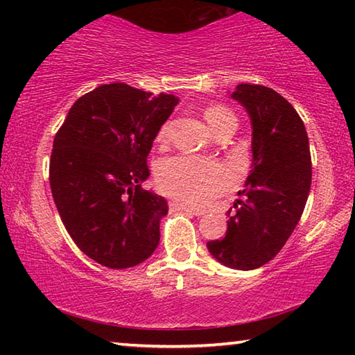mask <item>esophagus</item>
<instances>
[{
    "instance_id": "obj_1",
    "label": "esophagus",
    "mask_w": 355,
    "mask_h": 355,
    "mask_svg": "<svg viewBox=\"0 0 355 355\" xmlns=\"http://www.w3.org/2000/svg\"><path fill=\"white\" fill-rule=\"evenodd\" d=\"M169 207H171L172 209H177V211H184V213H191V214H196V216L203 214L202 211H199V209L191 208V207L184 205V203L178 202V200H171V202H169Z\"/></svg>"
}]
</instances>
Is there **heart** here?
<instances>
[{
    "label": "heart",
    "mask_w": 355,
    "mask_h": 355,
    "mask_svg": "<svg viewBox=\"0 0 355 355\" xmlns=\"http://www.w3.org/2000/svg\"><path fill=\"white\" fill-rule=\"evenodd\" d=\"M205 119L216 135L227 127L236 125V117L227 106L213 105L205 110ZM171 123L166 122L158 130L156 141L166 142ZM233 183L227 167L213 161H202L191 156H172L161 161L156 169V184L161 192L188 205L205 207L220 196Z\"/></svg>",
    "instance_id": "1"
}]
</instances>
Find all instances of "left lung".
<instances>
[{"mask_svg": "<svg viewBox=\"0 0 355 355\" xmlns=\"http://www.w3.org/2000/svg\"><path fill=\"white\" fill-rule=\"evenodd\" d=\"M238 100L252 120V169L243 199L228 211L227 233L208 241L216 260L249 271L271 261L296 228L309 199L311 156L302 119L271 87L239 84Z\"/></svg>", "mask_w": 355, "mask_h": 355, "instance_id": "8db88e82", "label": "left lung"}]
</instances>
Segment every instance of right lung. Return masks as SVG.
<instances>
[{"label":"right lung","mask_w":355,"mask_h":355,"mask_svg":"<svg viewBox=\"0 0 355 355\" xmlns=\"http://www.w3.org/2000/svg\"><path fill=\"white\" fill-rule=\"evenodd\" d=\"M177 103L169 94L103 84L75 101L55 136L50 186L58 213L80 250L106 268L136 266L159 243L167 203L142 182Z\"/></svg>","instance_id":"obj_1"}]
</instances>
